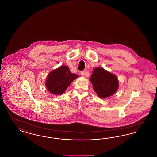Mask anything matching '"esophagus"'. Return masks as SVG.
I'll use <instances>...</instances> for the list:
<instances>
[{
  "label": "esophagus",
  "mask_w": 157,
  "mask_h": 157,
  "mask_svg": "<svg viewBox=\"0 0 157 157\" xmlns=\"http://www.w3.org/2000/svg\"><path fill=\"white\" fill-rule=\"evenodd\" d=\"M84 73H85V72H84V71H81L80 74H81V75L82 76H83L85 75ZM86 76L87 77V76H88V75H86Z\"/></svg>",
  "instance_id": "34e87169"
}]
</instances>
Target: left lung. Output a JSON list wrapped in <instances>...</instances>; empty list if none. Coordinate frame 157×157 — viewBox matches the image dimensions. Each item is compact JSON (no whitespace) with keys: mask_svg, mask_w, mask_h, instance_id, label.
<instances>
[{"mask_svg":"<svg viewBox=\"0 0 157 157\" xmlns=\"http://www.w3.org/2000/svg\"><path fill=\"white\" fill-rule=\"evenodd\" d=\"M90 80L95 92L101 98L113 95L119 88L117 76L102 68H95Z\"/></svg>","mask_w":157,"mask_h":157,"instance_id":"left-lung-1","label":"left lung"}]
</instances>
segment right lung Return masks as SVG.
<instances>
[{
    "label": "right lung",
    "mask_w": 157,
    "mask_h": 157,
    "mask_svg": "<svg viewBox=\"0 0 157 157\" xmlns=\"http://www.w3.org/2000/svg\"><path fill=\"white\" fill-rule=\"evenodd\" d=\"M78 77V75L71 72L68 67L63 65L48 74L45 86L52 94H63L72 81Z\"/></svg>",
    "instance_id": "add662e5"
}]
</instances>
